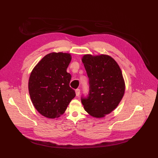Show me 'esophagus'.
Returning <instances> with one entry per match:
<instances>
[{"label": "esophagus", "instance_id": "esophagus-1", "mask_svg": "<svg viewBox=\"0 0 158 158\" xmlns=\"http://www.w3.org/2000/svg\"><path fill=\"white\" fill-rule=\"evenodd\" d=\"M75 92H76L77 96H78L80 95V90L79 89H77L75 90Z\"/></svg>", "mask_w": 158, "mask_h": 158}]
</instances>
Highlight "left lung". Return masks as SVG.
<instances>
[{
  "label": "left lung",
  "instance_id": "obj_1",
  "mask_svg": "<svg viewBox=\"0 0 158 158\" xmlns=\"http://www.w3.org/2000/svg\"><path fill=\"white\" fill-rule=\"evenodd\" d=\"M89 80L87 98L81 97L86 112L102 118L114 110L125 93V82L118 64L108 55H85L82 58Z\"/></svg>",
  "mask_w": 158,
  "mask_h": 158
}]
</instances>
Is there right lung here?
<instances>
[{"label": "right lung", "instance_id": "1", "mask_svg": "<svg viewBox=\"0 0 158 158\" xmlns=\"http://www.w3.org/2000/svg\"><path fill=\"white\" fill-rule=\"evenodd\" d=\"M71 60L70 54L51 52L34 67L29 79V93L35 109L49 118L64 113L76 96L70 87L71 75L67 68Z\"/></svg>", "mask_w": 158, "mask_h": 158}]
</instances>
